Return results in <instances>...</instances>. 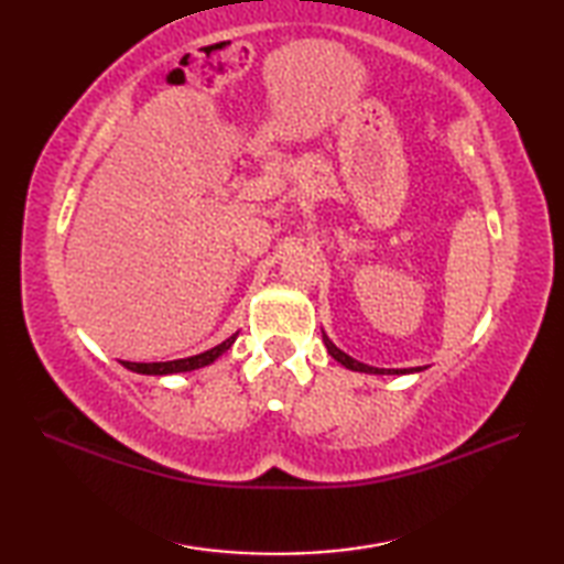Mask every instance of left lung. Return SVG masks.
I'll use <instances>...</instances> for the list:
<instances>
[{
	"label": "left lung",
	"instance_id": "obj_1",
	"mask_svg": "<svg viewBox=\"0 0 564 564\" xmlns=\"http://www.w3.org/2000/svg\"><path fill=\"white\" fill-rule=\"evenodd\" d=\"M322 341H325V346H327V351H329V356L334 358V361H339L344 368H349V370H358V373H370V376H404V373H414V370H386V368H373V366H368V364H361V361H356V358H351L349 354H344L337 344H334L325 332H322Z\"/></svg>",
	"mask_w": 564,
	"mask_h": 564
}]
</instances>
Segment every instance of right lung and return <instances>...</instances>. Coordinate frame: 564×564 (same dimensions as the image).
<instances>
[{
  "instance_id": "add662e5",
  "label": "right lung",
  "mask_w": 564,
  "mask_h": 564,
  "mask_svg": "<svg viewBox=\"0 0 564 564\" xmlns=\"http://www.w3.org/2000/svg\"><path fill=\"white\" fill-rule=\"evenodd\" d=\"M237 339V332L230 339H225L223 344L213 346L210 351H203L198 356H188V358H176V361H162V364H133V361H121L128 370L140 376H174V373H188V370H198L210 366L215 358H220Z\"/></svg>"
}]
</instances>
